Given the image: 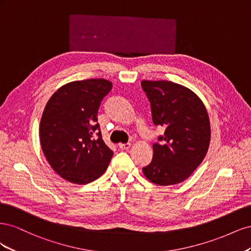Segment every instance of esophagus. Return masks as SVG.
I'll return each instance as SVG.
<instances>
[{
    "label": "esophagus",
    "instance_id": "34e87169",
    "mask_svg": "<svg viewBox=\"0 0 251 251\" xmlns=\"http://www.w3.org/2000/svg\"><path fill=\"white\" fill-rule=\"evenodd\" d=\"M118 148L120 149V150H128L131 148V143H120L119 146H118Z\"/></svg>",
    "mask_w": 251,
    "mask_h": 251
}]
</instances>
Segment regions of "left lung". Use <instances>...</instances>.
I'll return each instance as SVG.
<instances>
[{
    "label": "left lung",
    "instance_id": "left-lung-1",
    "mask_svg": "<svg viewBox=\"0 0 251 251\" xmlns=\"http://www.w3.org/2000/svg\"><path fill=\"white\" fill-rule=\"evenodd\" d=\"M151 103V119L164 134L153 144L151 162L144 176L158 185L177 184L187 179L207 153L210 125L206 109L189 89L166 80H142Z\"/></svg>",
    "mask_w": 251,
    "mask_h": 251
}]
</instances>
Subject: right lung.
Instances as JSON below:
<instances>
[{
    "mask_svg": "<svg viewBox=\"0 0 251 251\" xmlns=\"http://www.w3.org/2000/svg\"><path fill=\"white\" fill-rule=\"evenodd\" d=\"M112 82L91 78L67 83L51 96L40 124L41 147L60 177L87 184L108 169L113 151L102 140L97 112Z\"/></svg>",
    "mask_w": 251,
    "mask_h": 251,
    "instance_id": "add662e5",
    "label": "right lung"
}]
</instances>
